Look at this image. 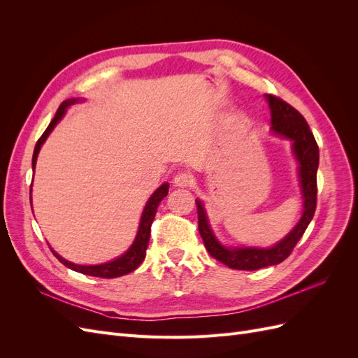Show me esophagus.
Returning <instances> with one entry per match:
<instances>
[{
    "label": "esophagus",
    "mask_w": 358,
    "mask_h": 358,
    "mask_svg": "<svg viewBox=\"0 0 358 358\" xmlns=\"http://www.w3.org/2000/svg\"><path fill=\"white\" fill-rule=\"evenodd\" d=\"M173 182H175L176 187L188 188V187L192 185V176L189 175L188 171H179L178 175L175 176V179H173Z\"/></svg>",
    "instance_id": "34e87169"
}]
</instances>
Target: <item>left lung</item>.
<instances>
[{"instance_id": "8db88e82", "label": "left lung", "mask_w": 358, "mask_h": 358, "mask_svg": "<svg viewBox=\"0 0 358 358\" xmlns=\"http://www.w3.org/2000/svg\"><path fill=\"white\" fill-rule=\"evenodd\" d=\"M270 115H272V131L280 137L289 138L292 142V152L299 161V178L303 196V213L297 225L288 236L272 248H225L216 239L208 216H206L203 203L196 200L199 213V231L208 252L236 270H257L267 266L282 263L289 257L292 249L305 234L309 222L317 209V170L320 162V149L305 117L294 107L280 100L279 96L266 94Z\"/></svg>"}]
</instances>
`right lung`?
Here are the masks:
<instances>
[{"label": "right lung", "mask_w": 358, "mask_h": 358, "mask_svg": "<svg viewBox=\"0 0 358 358\" xmlns=\"http://www.w3.org/2000/svg\"><path fill=\"white\" fill-rule=\"evenodd\" d=\"M79 99H71V100H66L59 107L53 116V119L50 121L49 127L46 128V131L41 134V137L37 140V145L34 148V155H32V170L36 167V162H37V155L40 152V148L41 145L46 142L48 136L52 133V129L55 128V125L61 121L62 116L66 115V109L69 106L78 103ZM169 192V183H162V185L150 196V199L148 200L146 206H145V210L142 213V220H140V225H138V231L136 236V241L133 242V245L129 246L128 251L121 255L119 258L113 259V262L109 263H104V264H96V266H80V264H74L67 262V259H64L61 255H58L55 251H52L53 255H55L59 262L74 270V272H79L83 275H88V276H96V278H106V279H112V278H119V276H124L129 272H133L136 270L140 264L143 263V259L146 257V249H148V243H149V237H150V225L154 222L155 218V213L158 209V204L161 203V200L167 196Z\"/></svg>", "instance_id": "1"}]
</instances>
